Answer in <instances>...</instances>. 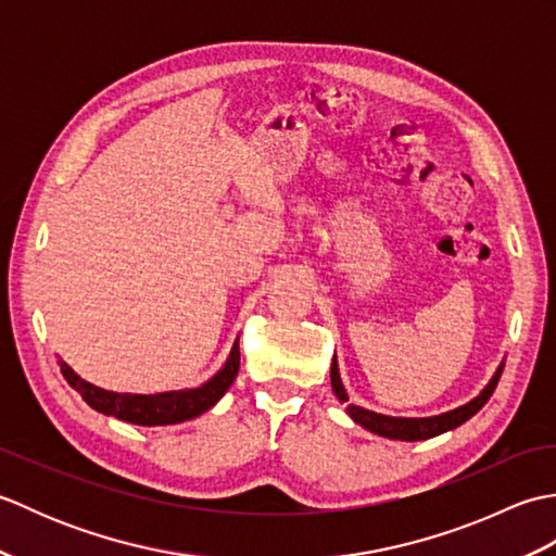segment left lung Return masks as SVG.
Instances as JSON below:
<instances>
[{
	"instance_id": "obj_1",
	"label": "left lung",
	"mask_w": 556,
	"mask_h": 556,
	"mask_svg": "<svg viewBox=\"0 0 556 556\" xmlns=\"http://www.w3.org/2000/svg\"><path fill=\"white\" fill-rule=\"evenodd\" d=\"M502 370H504V363L500 365L497 372L492 375V380L488 382V387L482 389V392L473 401H468V404H464V406L440 413V416H430V418H394V416H382V413H375V410H368V408L356 406V404H349V394H346V389H344V384H341V377H339L337 356L332 358L329 377H332V389H334L337 399L341 401V404H346V410H349V416L353 418V422H358L361 428L370 430L375 434L387 437V440L418 442V440H430V437L454 430V428H458V425H464L468 418H473L476 413L490 401L494 387H497L500 377H502Z\"/></svg>"
}]
</instances>
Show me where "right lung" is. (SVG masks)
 I'll use <instances>...</instances> for the list:
<instances>
[{"mask_svg": "<svg viewBox=\"0 0 556 556\" xmlns=\"http://www.w3.org/2000/svg\"><path fill=\"white\" fill-rule=\"evenodd\" d=\"M241 365V351H239V339L233 341L231 353L227 363L222 365L217 375H212L207 382L193 389H179V392H162V394H119V392H108V389L90 384L68 368L64 361H59V368H62L64 380L76 389L83 396V401L90 408H96L104 416H114L134 425H174L198 418L200 413L210 410L217 401L227 394V389L239 375Z\"/></svg>", "mask_w": 556, "mask_h": 556, "instance_id": "right-lung-1", "label": "right lung"}]
</instances>
